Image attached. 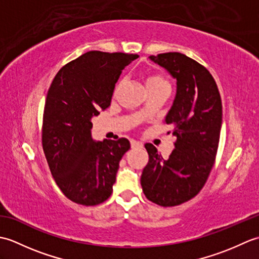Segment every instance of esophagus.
Listing matches in <instances>:
<instances>
[{
    "label": "esophagus",
    "mask_w": 259,
    "mask_h": 259,
    "mask_svg": "<svg viewBox=\"0 0 259 259\" xmlns=\"http://www.w3.org/2000/svg\"><path fill=\"white\" fill-rule=\"evenodd\" d=\"M142 147H144V145H142L141 142L136 141V140H131V148H133V149H137V148H142Z\"/></svg>",
    "instance_id": "34e87169"
}]
</instances>
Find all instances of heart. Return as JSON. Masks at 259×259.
<instances>
[{
	"mask_svg": "<svg viewBox=\"0 0 259 259\" xmlns=\"http://www.w3.org/2000/svg\"><path fill=\"white\" fill-rule=\"evenodd\" d=\"M146 85L147 90H155V89H161V88H169L168 81L157 73H150L146 79Z\"/></svg>",
	"mask_w": 259,
	"mask_h": 259,
	"instance_id": "obj_1",
	"label": "heart"
}]
</instances>
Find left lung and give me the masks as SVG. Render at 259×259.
Here are the masks:
<instances>
[{"label":"left lung","mask_w":259,"mask_h":259,"mask_svg":"<svg viewBox=\"0 0 259 259\" xmlns=\"http://www.w3.org/2000/svg\"><path fill=\"white\" fill-rule=\"evenodd\" d=\"M149 59L166 69L177 83L164 118L177 140L167 160L151 144L145 145L149 161L140 181L148 200L172 207L194 198L210 174L221 137L222 98L209 71L185 54L168 52Z\"/></svg>","instance_id":"obj_1"}]
</instances>
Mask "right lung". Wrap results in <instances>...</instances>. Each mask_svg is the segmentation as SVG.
Here are the masks:
<instances>
[{
	"mask_svg": "<svg viewBox=\"0 0 259 259\" xmlns=\"http://www.w3.org/2000/svg\"><path fill=\"white\" fill-rule=\"evenodd\" d=\"M137 57L89 51L60 69L48 91L43 151L58 187L73 202L96 206L112 194L119 162L130 142L95 141L91 119L110 106L121 72Z\"/></svg>",
	"mask_w": 259,
	"mask_h": 259,
	"instance_id": "1",
	"label": "right lung"
}]
</instances>
